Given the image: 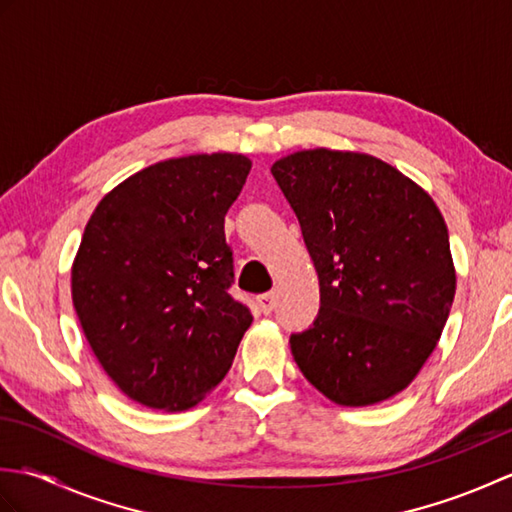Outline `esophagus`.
<instances>
[{
	"instance_id": "34e87169",
	"label": "esophagus",
	"mask_w": 512,
	"mask_h": 512,
	"mask_svg": "<svg viewBox=\"0 0 512 512\" xmlns=\"http://www.w3.org/2000/svg\"><path fill=\"white\" fill-rule=\"evenodd\" d=\"M257 306H259V310H262L264 314H270L275 310V306H277V295L275 292H268V295H262L257 299Z\"/></svg>"
}]
</instances>
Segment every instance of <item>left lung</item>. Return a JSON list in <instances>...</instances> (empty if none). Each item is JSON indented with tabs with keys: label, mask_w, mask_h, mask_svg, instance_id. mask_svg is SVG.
I'll list each match as a JSON object with an SVG mask.
<instances>
[{
	"label": "left lung",
	"mask_w": 512,
	"mask_h": 512,
	"mask_svg": "<svg viewBox=\"0 0 512 512\" xmlns=\"http://www.w3.org/2000/svg\"><path fill=\"white\" fill-rule=\"evenodd\" d=\"M270 171L319 275L317 319L290 336L301 374L343 407L400 394L436 350L455 297L436 202L396 167L358 151L303 149Z\"/></svg>",
	"instance_id": "1"
}]
</instances>
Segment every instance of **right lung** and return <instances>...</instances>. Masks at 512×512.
<instances>
[{
  "label": "right lung",
  "mask_w": 512,
  "mask_h": 512,
  "mask_svg": "<svg viewBox=\"0 0 512 512\" xmlns=\"http://www.w3.org/2000/svg\"><path fill=\"white\" fill-rule=\"evenodd\" d=\"M253 162L193 154L140 169L96 204L72 264V303L127 398L184 411L226 376L253 314L228 295L224 215Z\"/></svg>",
  "instance_id": "add662e5"
}]
</instances>
